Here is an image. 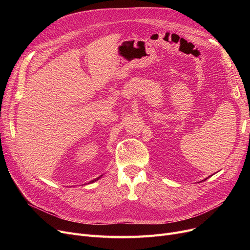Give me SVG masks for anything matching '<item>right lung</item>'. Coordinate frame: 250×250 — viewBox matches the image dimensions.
<instances>
[{
  "instance_id": "right-lung-1",
  "label": "right lung",
  "mask_w": 250,
  "mask_h": 250,
  "mask_svg": "<svg viewBox=\"0 0 250 250\" xmlns=\"http://www.w3.org/2000/svg\"><path fill=\"white\" fill-rule=\"evenodd\" d=\"M101 176H102V175H101ZM101 176H99V177H98V178H95V179H93V180H91V181H90V182H94V181H96V180H98V179H99V178H100V177H101Z\"/></svg>"
}]
</instances>
